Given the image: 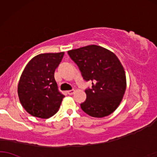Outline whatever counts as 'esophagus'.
<instances>
[{"mask_svg": "<svg viewBox=\"0 0 157 157\" xmlns=\"http://www.w3.org/2000/svg\"><path fill=\"white\" fill-rule=\"evenodd\" d=\"M75 90L72 89V90H70L67 91V94H68V95H72V94L75 93Z\"/></svg>", "mask_w": 157, "mask_h": 157, "instance_id": "obj_1", "label": "esophagus"}]
</instances>
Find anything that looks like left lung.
I'll return each mask as SVG.
<instances>
[{
  "instance_id": "8db88e82",
  "label": "left lung",
  "mask_w": 157,
  "mask_h": 157,
  "mask_svg": "<svg viewBox=\"0 0 157 157\" xmlns=\"http://www.w3.org/2000/svg\"><path fill=\"white\" fill-rule=\"evenodd\" d=\"M92 88L85 90L87 98L80 107L95 118L111 114L121 103L126 88L124 69L116 54L97 45H89L67 52Z\"/></svg>"
}]
</instances>
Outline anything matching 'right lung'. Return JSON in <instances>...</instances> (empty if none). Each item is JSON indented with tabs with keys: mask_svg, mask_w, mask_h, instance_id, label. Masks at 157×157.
<instances>
[{
	"mask_svg": "<svg viewBox=\"0 0 157 157\" xmlns=\"http://www.w3.org/2000/svg\"><path fill=\"white\" fill-rule=\"evenodd\" d=\"M64 54H39L25 67L18 82V95L22 106L31 116L49 118L59 110L64 95L58 89L54 72Z\"/></svg>",
	"mask_w": 157,
	"mask_h": 157,
	"instance_id": "1",
	"label": "right lung"
}]
</instances>
